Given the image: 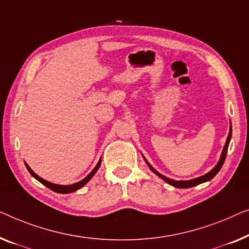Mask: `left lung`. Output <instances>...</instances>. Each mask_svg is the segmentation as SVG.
Instances as JSON below:
<instances>
[{
    "mask_svg": "<svg viewBox=\"0 0 249 249\" xmlns=\"http://www.w3.org/2000/svg\"><path fill=\"white\" fill-rule=\"evenodd\" d=\"M230 140H231V126H230V129H229L228 138H227L226 144H225V146H223L221 157H220V160H219V162L216 163V166L213 168L211 171H209L208 174H205L204 176L194 178V179H191V180H174V179H170V178H168L166 176H163V175H161L160 173H158V171H157L155 168H153L151 164H150L148 161H146V159L144 158V157H143V158H144L146 164H148V166L150 167V169H151V171H153V173H155L157 176H159L161 179H163L164 181H166V183H168V184L171 185V186H174V187H177V188H190V187L196 186V185H198V184H202V183H205V181L211 180L212 178L214 177L215 175L219 173V170L221 169L222 164H223V162H225V160H226V156H227V151H228V146H229Z\"/></svg>",
    "mask_w": 249,
    "mask_h": 249,
    "instance_id": "1",
    "label": "left lung"
}]
</instances>
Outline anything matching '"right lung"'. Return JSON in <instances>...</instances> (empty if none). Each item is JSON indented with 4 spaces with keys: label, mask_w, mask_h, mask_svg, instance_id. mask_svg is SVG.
<instances>
[{
    "label": "right lung",
    "mask_w": 249,
    "mask_h": 249,
    "mask_svg": "<svg viewBox=\"0 0 249 249\" xmlns=\"http://www.w3.org/2000/svg\"><path fill=\"white\" fill-rule=\"evenodd\" d=\"M100 163H101V159H100L99 161H98L97 166L93 168V170L91 171V173L88 175V176H87L86 178H83L82 180L78 181V183H75V184H72V185H57V184L50 183V181L45 180V179H43V178H41V177L38 176L37 174H35L34 171L31 170V168H30L29 166H28L27 163H26V167H27L28 171H29V173H30L31 176L36 178V179H37L38 181H40L41 184L45 185V186L50 188V190H52V191L56 192V193H61V194H68V193H72V192H75V191H78L79 188H81V187L85 186V185H86L87 183H88V181L91 179V178H92L93 175L97 173V170L99 169V167H100Z\"/></svg>",
    "instance_id": "1"
}]
</instances>
